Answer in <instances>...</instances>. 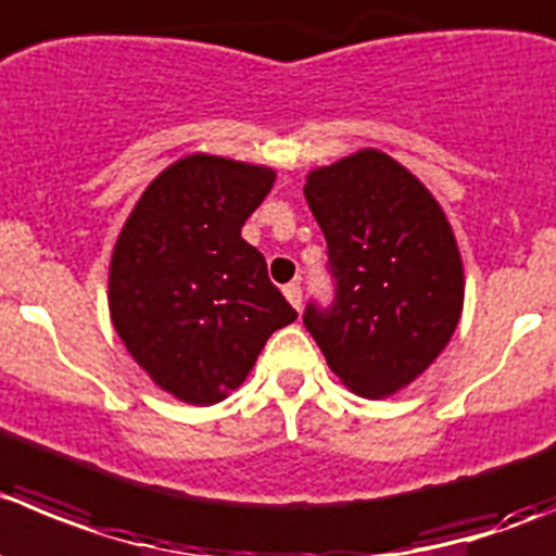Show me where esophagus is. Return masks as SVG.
Listing matches in <instances>:
<instances>
[{"mask_svg":"<svg viewBox=\"0 0 556 556\" xmlns=\"http://www.w3.org/2000/svg\"><path fill=\"white\" fill-rule=\"evenodd\" d=\"M283 298L292 303V308L300 311V305H303V292H300L298 283H289V287H283Z\"/></svg>","mask_w":556,"mask_h":556,"instance_id":"34e87169","label":"esophagus"}]
</instances>
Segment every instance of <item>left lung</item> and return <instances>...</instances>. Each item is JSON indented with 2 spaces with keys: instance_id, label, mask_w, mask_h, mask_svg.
<instances>
[{
  "instance_id": "left-lung-1",
  "label": "left lung",
  "mask_w": 556,
  "mask_h": 556,
  "mask_svg": "<svg viewBox=\"0 0 556 556\" xmlns=\"http://www.w3.org/2000/svg\"><path fill=\"white\" fill-rule=\"evenodd\" d=\"M305 202L325 231L338 298L305 311L330 371L363 399L409 388L451 343L464 262L431 190L382 150L311 168Z\"/></svg>"
}]
</instances>
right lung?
Masks as SVG:
<instances>
[{"label":"right lung","instance_id":"obj_1","mask_svg":"<svg viewBox=\"0 0 556 556\" xmlns=\"http://www.w3.org/2000/svg\"><path fill=\"white\" fill-rule=\"evenodd\" d=\"M275 168L195 152L139 195L109 262V314L141 371L174 399L213 406L298 311L269 283L242 226Z\"/></svg>","mask_w":556,"mask_h":556}]
</instances>
